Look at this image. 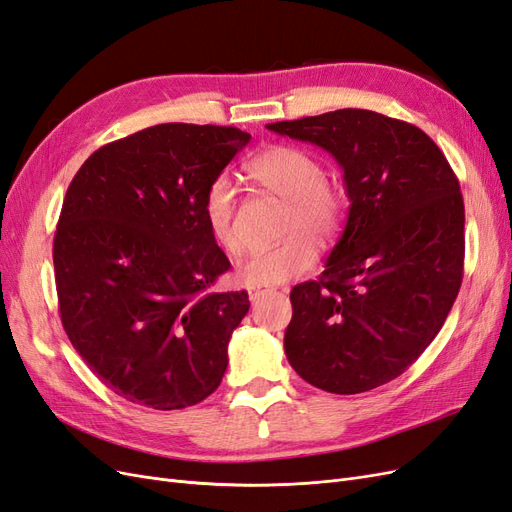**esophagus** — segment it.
<instances>
[{"label": "esophagus", "mask_w": 512, "mask_h": 512, "mask_svg": "<svg viewBox=\"0 0 512 512\" xmlns=\"http://www.w3.org/2000/svg\"><path fill=\"white\" fill-rule=\"evenodd\" d=\"M271 290H267V288H254V290H250V301L252 303H256V301H260L262 297H265V294H269Z\"/></svg>", "instance_id": "esophagus-1"}]
</instances>
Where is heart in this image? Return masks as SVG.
Listing matches in <instances>:
<instances>
[{
  "label": "heart",
  "instance_id": "b5f03b06",
  "mask_svg": "<svg viewBox=\"0 0 512 512\" xmlns=\"http://www.w3.org/2000/svg\"><path fill=\"white\" fill-rule=\"evenodd\" d=\"M245 177L258 188L282 198L288 211L284 235L271 250L239 258L235 277L243 286H277L294 280L318 260V243H329L344 224L346 196L339 185L324 179L322 164L312 153L294 145H273L245 164ZM235 188L228 177H215L203 196V220L213 241L235 250Z\"/></svg>",
  "mask_w": 512,
  "mask_h": 512
}]
</instances>
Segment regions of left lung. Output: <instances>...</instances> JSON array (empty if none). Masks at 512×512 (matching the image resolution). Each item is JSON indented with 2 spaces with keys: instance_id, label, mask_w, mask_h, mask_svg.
Masks as SVG:
<instances>
[{
  "instance_id": "obj_1",
  "label": "left lung",
  "mask_w": 512,
  "mask_h": 512,
  "mask_svg": "<svg viewBox=\"0 0 512 512\" xmlns=\"http://www.w3.org/2000/svg\"><path fill=\"white\" fill-rule=\"evenodd\" d=\"M267 128L329 151L350 198L327 269L290 292L288 363L327 393L376 389L423 354L457 299L459 181L421 128L374 111L339 108Z\"/></svg>"
}]
</instances>
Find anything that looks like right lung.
<instances>
[{
	"mask_svg": "<svg viewBox=\"0 0 512 512\" xmlns=\"http://www.w3.org/2000/svg\"><path fill=\"white\" fill-rule=\"evenodd\" d=\"M239 128L160 123L91 153L53 241L61 324L119 397L181 410L218 389L247 292L203 220L209 183L250 143Z\"/></svg>",
	"mask_w": 512,
	"mask_h": 512,
	"instance_id": "right-lung-1",
	"label": "right lung"
}]
</instances>
